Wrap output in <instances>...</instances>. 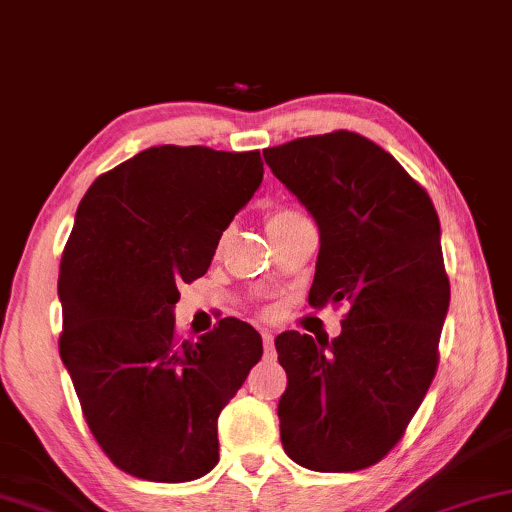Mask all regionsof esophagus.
Masks as SVG:
<instances>
[{"label":"esophagus","mask_w":512,"mask_h":512,"mask_svg":"<svg viewBox=\"0 0 512 512\" xmlns=\"http://www.w3.org/2000/svg\"><path fill=\"white\" fill-rule=\"evenodd\" d=\"M262 344H264V351H267V356H271V351H274V335L264 330L262 332Z\"/></svg>","instance_id":"esophagus-1"}]
</instances>
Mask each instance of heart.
Segmentation results:
<instances>
[{"instance_id":"1","label":"heart","mask_w":512,"mask_h":512,"mask_svg":"<svg viewBox=\"0 0 512 512\" xmlns=\"http://www.w3.org/2000/svg\"><path fill=\"white\" fill-rule=\"evenodd\" d=\"M297 217H302L297 213V210L292 208H274L267 213V231H274L278 227H285V224H290L292 220H297Z\"/></svg>"}]
</instances>
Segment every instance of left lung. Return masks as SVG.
Masks as SVG:
<instances>
[{"instance_id": "8db88e82", "label": "left lung", "mask_w": 512, "mask_h": 512, "mask_svg": "<svg viewBox=\"0 0 512 512\" xmlns=\"http://www.w3.org/2000/svg\"><path fill=\"white\" fill-rule=\"evenodd\" d=\"M320 229L313 309L346 306L342 335L276 337L288 386L281 442L320 473L370 468L403 440L440 360L449 306L440 220L386 149L351 131L264 149Z\"/></svg>"}]
</instances>
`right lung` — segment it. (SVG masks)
Instances as JSON below:
<instances>
[{
  "mask_svg": "<svg viewBox=\"0 0 512 512\" xmlns=\"http://www.w3.org/2000/svg\"><path fill=\"white\" fill-rule=\"evenodd\" d=\"M262 175L257 149L161 145L102 173L79 203L60 260L58 349L93 438L133 478L189 482L220 459L217 417L262 337L222 318L182 339L173 306Z\"/></svg>",
  "mask_w": 512,
  "mask_h": 512,
  "instance_id": "1",
  "label": "right lung"
}]
</instances>
